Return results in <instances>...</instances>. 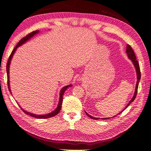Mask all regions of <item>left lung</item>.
Listing matches in <instances>:
<instances>
[{
	"instance_id": "1",
	"label": "left lung",
	"mask_w": 151,
	"mask_h": 151,
	"mask_svg": "<svg viewBox=\"0 0 151 151\" xmlns=\"http://www.w3.org/2000/svg\"><path fill=\"white\" fill-rule=\"evenodd\" d=\"M127 55L128 56H129V58L132 60V63H134V66H135V68H136V73H137V83H136V90H135V92H134V95L133 96V97L132 99V100H131L130 101V102L129 104H127V106H126V108H125V109H126L129 106L130 104V103L132 102H133L134 101V99H136V95H137V88H138V85H139V81H140V78H141V72H140V68H139V63L138 62H137V60H136V55H135V53H134V50L132 49V48L131 47V46L130 45L128 44L127 45ZM125 109H124V110H125ZM122 112V111H121ZM121 113L118 114H120ZM86 114H87V115L88 117H91V119H96L97 120L99 119V118H97V117H91V115H89L88 114H87L86 112ZM109 119V118H102V119Z\"/></svg>"
}]
</instances>
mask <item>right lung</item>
Segmentation results:
<instances>
[{"instance_id": "obj_1", "label": "right lung", "mask_w": 151, "mask_h": 151, "mask_svg": "<svg viewBox=\"0 0 151 151\" xmlns=\"http://www.w3.org/2000/svg\"><path fill=\"white\" fill-rule=\"evenodd\" d=\"M38 32H39V30H36V31H34V32H32L31 33L27 34L26 36H24V37H22V39L20 40V41L17 43V45L15 46V47L14 49V50H12V52L10 54V56H9V58H8V62H7V65H6V71H7V78H8V81H7V83H8V89H9V91H10L11 93V91H10V88H9V63H10V62H11V60H12V58L13 56V55H14V54L15 52V51L16 50V49H17V48L18 47H19L20 45H21L22 44H23L24 42H26L27 41H28V40L30 39V38H31L33 36H34L35 34H37ZM72 85H69V86H65L63 88H62V90H61V92H60V101H59V104H58V106L57 108L55 110H54V111L51 112V113L49 114H46V115H35V114H31V113H29V112L28 111H24V110H22L23 111L25 114H27V115H30V116H32L34 117H36V118H38V119H47V118H50L52 117H54L56 115H57L59 113L61 108H62V102H63V95L64 94V92L65 91L66 89L69 88V87H71Z\"/></svg>"}]
</instances>
